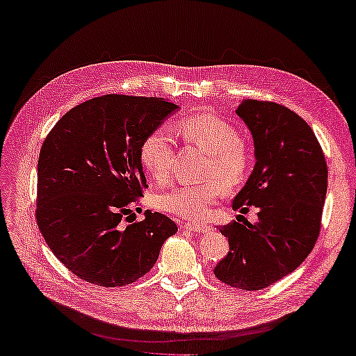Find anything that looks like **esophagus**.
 Listing matches in <instances>:
<instances>
[{
    "instance_id": "34e87169",
    "label": "esophagus",
    "mask_w": 356,
    "mask_h": 356,
    "mask_svg": "<svg viewBox=\"0 0 356 356\" xmlns=\"http://www.w3.org/2000/svg\"><path fill=\"white\" fill-rule=\"evenodd\" d=\"M183 228L187 231H192V232H207L208 229H210L207 225H199V223H186V225H183Z\"/></svg>"
}]
</instances>
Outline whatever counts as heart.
Listing matches in <instances>:
<instances>
[{
    "instance_id": "b5f03b06",
    "label": "heart",
    "mask_w": 356,
    "mask_h": 356,
    "mask_svg": "<svg viewBox=\"0 0 356 356\" xmlns=\"http://www.w3.org/2000/svg\"><path fill=\"white\" fill-rule=\"evenodd\" d=\"M183 140L208 154L202 184H183L154 196L160 211L188 220H204L225 190L237 188L248 178L250 157L237 128L208 113L186 116L177 124ZM140 161L149 177L164 181L172 170L173 148L169 134L155 129L140 146Z\"/></svg>"
}]
</instances>
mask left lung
Here are the masks:
<instances>
[{"mask_svg":"<svg viewBox=\"0 0 356 356\" xmlns=\"http://www.w3.org/2000/svg\"><path fill=\"white\" fill-rule=\"evenodd\" d=\"M254 137L255 168L234 197L241 213L258 208V222H231L219 231L229 252L216 278L240 290H261L305 261L322 228L327 166L316 134L281 104L245 99L236 110Z\"/></svg>","mask_w":356,"mask_h":356,"instance_id":"1","label":"left lung"}]
</instances>
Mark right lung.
Listing matches in <instances>:
<instances>
[{
    "label": "right lung",
    "mask_w": 356,
    "mask_h": 356,
    "mask_svg": "<svg viewBox=\"0 0 356 356\" xmlns=\"http://www.w3.org/2000/svg\"><path fill=\"white\" fill-rule=\"evenodd\" d=\"M178 106L161 98L104 95L69 110L38 161V227L58 261L101 287L133 284L178 231L161 213L128 222L146 184L140 146Z\"/></svg>",
    "instance_id": "right-lung-1"
}]
</instances>
